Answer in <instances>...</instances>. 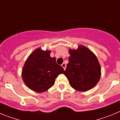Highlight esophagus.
I'll return each instance as SVG.
<instances>
[{
    "mask_svg": "<svg viewBox=\"0 0 120 120\" xmlns=\"http://www.w3.org/2000/svg\"><path fill=\"white\" fill-rule=\"evenodd\" d=\"M61 66L62 67V68H63L64 69V70H65V68H66V65H65V63L62 64V65H61Z\"/></svg>",
    "mask_w": 120,
    "mask_h": 120,
    "instance_id": "obj_1",
    "label": "esophagus"
}]
</instances>
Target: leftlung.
Listing matches in <instances>:
<instances>
[{"mask_svg":"<svg viewBox=\"0 0 120 120\" xmlns=\"http://www.w3.org/2000/svg\"><path fill=\"white\" fill-rule=\"evenodd\" d=\"M69 54L64 75L71 86L81 92L94 88L101 76V67L95 54L82 45L77 49H70Z\"/></svg>","mask_w":120,"mask_h":120,"instance_id":"1","label":"left lung"}]
</instances>
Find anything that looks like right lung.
Returning <instances> with one entry per match:
<instances>
[{"instance_id": "add662e5", "label": "right lung", "mask_w": 120, "mask_h": 120, "mask_svg": "<svg viewBox=\"0 0 120 120\" xmlns=\"http://www.w3.org/2000/svg\"><path fill=\"white\" fill-rule=\"evenodd\" d=\"M51 51L36 49L24 63L22 72L24 83L30 90L43 93L51 88L55 79L64 70L56 62V58L50 56Z\"/></svg>"}]
</instances>
